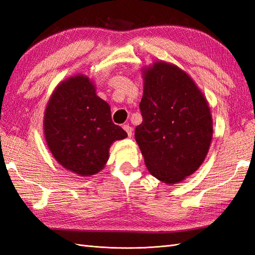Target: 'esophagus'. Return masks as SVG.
I'll list each match as a JSON object with an SVG mask.
<instances>
[{"mask_svg": "<svg viewBox=\"0 0 255 255\" xmlns=\"http://www.w3.org/2000/svg\"><path fill=\"white\" fill-rule=\"evenodd\" d=\"M123 128L125 129V131L127 132V134H128V137L130 138L131 136H132V128L129 126V125H124L123 126Z\"/></svg>", "mask_w": 255, "mask_h": 255, "instance_id": "obj_1", "label": "esophagus"}]
</instances>
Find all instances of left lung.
I'll return each mask as SVG.
<instances>
[{
  "label": "left lung",
  "instance_id": "8db88e82",
  "mask_svg": "<svg viewBox=\"0 0 255 255\" xmlns=\"http://www.w3.org/2000/svg\"><path fill=\"white\" fill-rule=\"evenodd\" d=\"M142 123L134 138L149 172L176 184L202 165L213 138L208 103L194 81L174 64L154 62L143 69Z\"/></svg>",
  "mask_w": 255,
  "mask_h": 255
}]
</instances>
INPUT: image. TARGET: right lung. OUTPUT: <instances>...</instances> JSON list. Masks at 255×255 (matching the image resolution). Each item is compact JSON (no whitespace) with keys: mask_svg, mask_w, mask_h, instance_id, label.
I'll return each mask as SVG.
<instances>
[{"mask_svg":"<svg viewBox=\"0 0 255 255\" xmlns=\"http://www.w3.org/2000/svg\"><path fill=\"white\" fill-rule=\"evenodd\" d=\"M44 132L58 163L81 176L99 173L112 143L127 137L113 123L110 105L82 74L67 79L53 91L45 111Z\"/></svg>","mask_w":255,"mask_h":255,"instance_id":"add662e5","label":"right lung"}]
</instances>
